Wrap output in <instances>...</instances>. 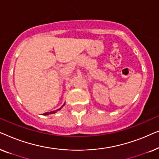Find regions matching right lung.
Instances as JSON below:
<instances>
[{
    "label": "right lung",
    "mask_w": 159,
    "mask_h": 159,
    "mask_svg": "<svg viewBox=\"0 0 159 159\" xmlns=\"http://www.w3.org/2000/svg\"><path fill=\"white\" fill-rule=\"evenodd\" d=\"M65 105V103L64 104V105L63 106H64ZM61 108H58V109H57L56 110V111H59ZM53 113H56V111H51V112H46V113H44V114H43V115H48V114H53Z\"/></svg>",
    "instance_id": "1"
}]
</instances>
